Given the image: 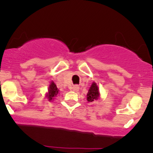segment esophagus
<instances>
[{
  "label": "esophagus",
  "mask_w": 153,
  "mask_h": 153,
  "mask_svg": "<svg viewBox=\"0 0 153 153\" xmlns=\"http://www.w3.org/2000/svg\"><path fill=\"white\" fill-rule=\"evenodd\" d=\"M71 89H72V91H75V92H76V91H78V90H79V86L78 85H75L72 87Z\"/></svg>",
  "instance_id": "1"
}]
</instances>
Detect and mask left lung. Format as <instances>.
Returning a JSON list of instances; mask_svg holds the SVG:
<instances>
[{
	"instance_id": "obj_1",
	"label": "left lung",
	"mask_w": 153,
	"mask_h": 153,
	"mask_svg": "<svg viewBox=\"0 0 153 153\" xmlns=\"http://www.w3.org/2000/svg\"><path fill=\"white\" fill-rule=\"evenodd\" d=\"M100 94L99 91V87L97 86L96 83L94 82L89 88L88 92L87 94V101L88 102H93V101L98 100L99 98Z\"/></svg>"
}]
</instances>
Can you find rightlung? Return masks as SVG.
I'll list each match as a JSON object with an SVG mask.
<instances>
[{"instance_id": "obj_1", "label": "right lung", "mask_w": 153, "mask_h": 153, "mask_svg": "<svg viewBox=\"0 0 153 153\" xmlns=\"http://www.w3.org/2000/svg\"><path fill=\"white\" fill-rule=\"evenodd\" d=\"M59 94V90L56 86L55 83L53 81L51 82L50 84V86L48 88V93L46 95V97L48 99V101H52L55 96Z\"/></svg>"}]
</instances>
